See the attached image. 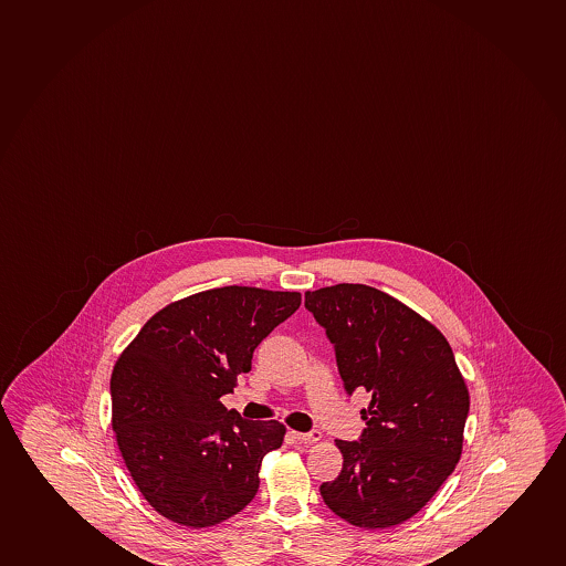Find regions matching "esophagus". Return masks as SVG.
Listing matches in <instances>:
<instances>
[{
    "label": "esophagus",
    "instance_id": "obj_1",
    "mask_svg": "<svg viewBox=\"0 0 566 566\" xmlns=\"http://www.w3.org/2000/svg\"><path fill=\"white\" fill-rule=\"evenodd\" d=\"M291 434H293L294 440L298 443H317L323 438L318 430H313V432H296V430H293Z\"/></svg>",
    "mask_w": 566,
    "mask_h": 566
}]
</instances>
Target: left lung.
I'll use <instances>...</instances> for the list:
<instances>
[{"mask_svg":"<svg viewBox=\"0 0 566 566\" xmlns=\"http://www.w3.org/2000/svg\"><path fill=\"white\" fill-rule=\"evenodd\" d=\"M306 307L334 345L345 390L371 395L360 411V442L336 440L344 467L321 485V496L352 525H400L461 459L470 395L451 345L427 318L374 286L307 291Z\"/></svg>","mask_w":566,"mask_h":566,"instance_id":"obj_1","label":"left lung"}]
</instances>
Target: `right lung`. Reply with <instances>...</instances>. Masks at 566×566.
I'll return each instance as SVG.
<instances>
[{
  "label": "right lung",
  "mask_w": 566,
  "mask_h": 566,
  "mask_svg": "<svg viewBox=\"0 0 566 566\" xmlns=\"http://www.w3.org/2000/svg\"><path fill=\"white\" fill-rule=\"evenodd\" d=\"M300 304V293L211 289L163 307L120 353L111 424L132 480L166 520L203 528L253 501L262 459L281 448L285 424L248 421L221 397Z\"/></svg>",
  "instance_id": "obj_1"
}]
</instances>
